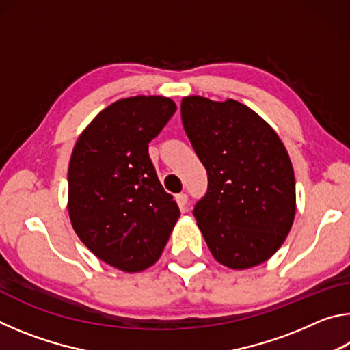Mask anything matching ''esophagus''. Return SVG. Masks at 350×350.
I'll return each mask as SVG.
<instances>
[{
	"label": "esophagus",
	"mask_w": 350,
	"mask_h": 350,
	"mask_svg": "<svg viewBox=\"0 0 350 350\" xmlns=\"http://www.w3.org/2000/svg\"><path fill=\"white\" fill-rule=\"evenodd\" d=\"M176 200H177V204H179L180 208L183 210L188 202V196L185 193H179V194H176Z\"/></svg>",
	"instance_id": "obj_1"
}]
</instances>
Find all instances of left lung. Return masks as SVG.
Here are the masks:
<instances>
[{"label":"left lung","instance_id":"obj_1","mask_svg":"<svg viewBox=\"0 0 350 350\" xmlns=\"http://www.w3.org/2000/svg\"><path fill=\"white\" fill-rule=\"evenodd\" d=\"M183 129L208 174L194 206L198 227L219 264L252 269L280 250L296 213L295 174L276 131L248 106L188 96Z\"/></svg>","mask_w":350,"mask_h":350}]
</instances>
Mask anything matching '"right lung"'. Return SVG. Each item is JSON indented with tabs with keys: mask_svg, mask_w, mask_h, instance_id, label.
<instances>
[{
	"mask_svg": "<svg viewBox=\"0 0 350 350\" xmlns=\"http://www.w3.org/2000/svg\"><path fill=\"white\" fill-rule=\"evenodd\" d=\"M176 112L162 96L117 100L75 142L68 170V211L80 241L126 273L156 264L179 206L154 170L148 144Z\"/></svg>",
	"mask_w": 350,
	"mask_h": 350,
	"instance_id": "add662e5",
	"label": "right lung"
}]
</instances>
